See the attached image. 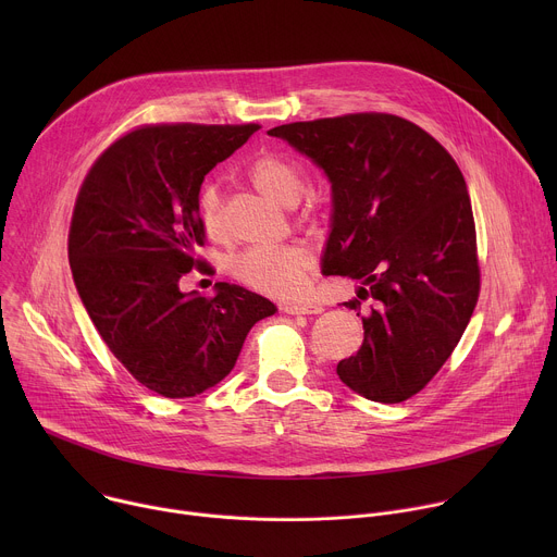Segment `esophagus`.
Wrapping results in <instances>:
<instances>
[{
    "label": "esophagus",
    "instance_id": "esophagus-1",
    "mask_svg": "<svg viewBox=\"0 0 557 557\" xmlns=\"http://www.w3.org/2000/svg\"><path fill=\"white\" fill-rule=\"evenodd\" d=\"M282 312L286 314H320L324 308L317 304H282Z\"/></svg>",
    "mask_w": 557,
    "mask_h": 557
}]
</instances>
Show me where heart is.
Segmentation results:
<instances>
[{
    "mask_svg": "<svg viewBox=\"0 0 557 557\" xmlns=\"http://www.w3.org/2000/svg\"><path fill=\"white\" fill-rule=\"evenodd\" d=\"M253 187L267 198L293 207L306 191L304 170L282 153H262L247 172ZM200 220L209 237H224L222 198L215 185H205L198 200ZM314 269V258L304 245H282L275 249H247L233 260V277L243 286L267 297H295L301 293L308 275Z\"/></svg>",
    "mask_w": 557,
    "mask_h": 557,
    "instance_id": "heart-1",
    "label": "heart"
}]
</instances>
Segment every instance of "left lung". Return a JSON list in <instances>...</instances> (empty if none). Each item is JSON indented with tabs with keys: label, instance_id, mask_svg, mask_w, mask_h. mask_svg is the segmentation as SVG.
<instances>
[{
	"label": "left lung",
	"instance_id": "8db88e82",
	"mask_svg": "<svg viewBox=\"0 0 557 557\" xmlns=\"http://www.w3.org/2000/svg\"><path fill=\"white\" fill-rule=\"evenodd\" d=\"M320 165L333 187L324 275L359 280L363 344L339 379L376 404L421 392L460 342L481 295L475 224L465 178L425 129L359 112L269 129ZM359 314V312H357Z\"/></svg>",
	"mask_w": 557,
	"mask_h": 557
}]
</instances>
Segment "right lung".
Listing matches in <instances>:
<instances>
[{"instance_id": "obj_1", "label": "right lung", "mask_w": 557, "mask_h": 557, "mask_svg": "<svg viewBox=\"0 0 557 557\" xmlns=\"http://www.w3.org/2000/svg\"><path fill=\"white\" fill-rule=\"evenodd\" d=\"M258 123L143 125L116 138L76 194L67 260L95 329L125 370L168 399H189L235 366L251 326L275 306L243 286L183 293L181 277L211 267L198 256L205 176Z\"/></svg>"}]
</instances>
